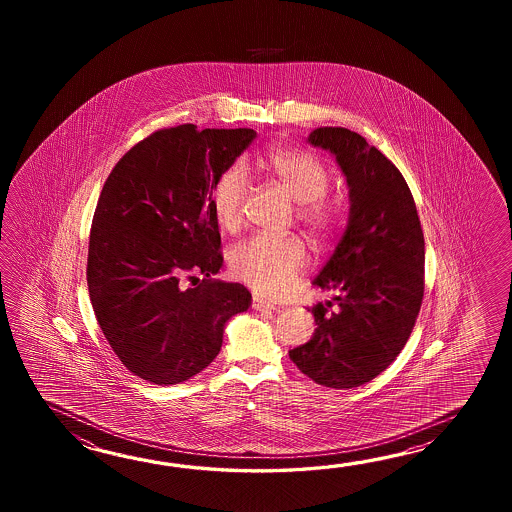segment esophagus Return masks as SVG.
<instances>
[{
  "instance_id": "34e87169",
  "label": "esophagus",
  "mask_w": 512,
  "mask_h": 512,
  "mask_svg": "<svg viewBox=\"0 0 512 512\" xmlns=\"http://www.w3.org/2000/svg\"><path fill=\"white\" fill-rule=\"evenodd\" d=\"M252 309H254V311H260V313H272V311H274V305L265 302V300H261L258 296H254V298H252Z\"/></svg>"
}]
</instances>
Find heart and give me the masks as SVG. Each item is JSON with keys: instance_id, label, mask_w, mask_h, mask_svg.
Returning <instances> with one entry per match:
<instances>
[{"instance_id": "obj_1", "label": "heart", "mask_w": 512, "mask_h": 512, "mask_svg": "<svg viewBox=\"0 0 512 512\" xmlns=\"http://www.w3.org/2000/svg\"><path fill=\"white\" fill-rule=\"evenodd\" d=\"M263 170L300 203L298 218L313 234L324 238L335 229L338 208L324 197L329 172L318 157L302 150H272L263 159ZM249 186V175L241 164H232L219 175L210 205L221 229L232 232L240 227ZM305 265L304 243L294 236L276 238L260 234L236 243L229 251L234 278L269 298L291 293Z\"/></svg>"}]
</instances>
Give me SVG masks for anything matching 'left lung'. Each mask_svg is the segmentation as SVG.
<instances>
[{"instance_id":"left-lung-1","label":"left lung","mask_w":512,"mask_h":512,"mask_svg":"<svg viewBox=\"0 0 512 512\" xmlns=\"http://www.w3.org/2000/svg\"><path fill=\"white\" fill-rule=\"evenodd\" d=\"M307 142L331 153L346 177L348 227L313 285L335 291L311 307L316 329L289 357L327 388H357L392 364L419 315L425 238L414 197L395 164L348 128H318Z\"/></svg>"}]
</instances>
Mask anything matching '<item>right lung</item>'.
Here are the masks:
<instances>
[{
	"label": "right lung",
	"instance_id": "right-lung-1",
	"mask_svg": "<svg viewBox=\"0 0 512 512\" xmlns=\"http://www.w3.org/2000/svg\"><path fill=\"white\" fill-rule=\"evenodd\" d=\"M254 137L249 128L194 124L155 131L115 164L100 192L89 298L109 346L144 381L168 386L205 370L227 322L251 305L247 287L214 278L223 256L210 196Z\"/></svg>",
	"mask_w": 512,
	"mask_h": 512
}]
</instances>
